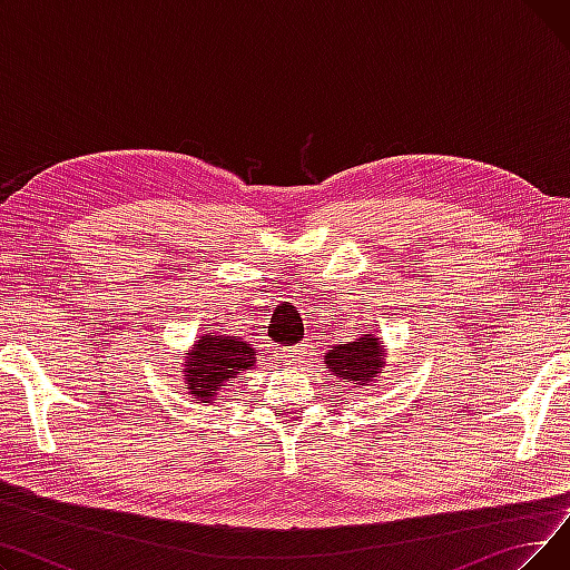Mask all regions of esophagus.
I'll list each match as a JSON object with an SVG mask.
<instances>
[{
  "label": "esophagus",
  "instance_id": "1",
  "mask_svg": "<svg viewBox=\"0 0 570 570\" xmlns=\"http://www.w3.org/2000/svg\"><path fill=\"white\" fill-rule=\"evenodd\" d=\"M307 344H295V346H286L284 348V361L288 363V365H295V363H303V355H305V348Z\"/></svg>",
  "mask_w": 570,
  "mask_h": 570
}]
</instances>
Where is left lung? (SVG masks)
<instances>
[{
  "instance_id": "left-lung-1",
  "label": "left lung",
  "mask_w": 570,
  "mask_h": 570,
  "mask_svg": "<svg viewBox=\"0 0 570 570\" xmlns=\"http://www.w3.org/2000/svg\"><path fill=\"white\" fill-rule=\"evenodd\" d=\"M325 365L335 372V376L355 383V387L367 385L383 367V351L376 337L365 335L355 342L333 346L325 355Z\"/></svg>"
}]
</instances>
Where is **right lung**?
<instances>
[{
  "mask_svg": "<svg viewBox=\"0 0 570 570\" xmlns=\"http://www.w3.org/2000/svg\"><path fill=\"white\" fill-rule=\"evenodd\" d=\"M254 355L256 351L252 344L243 340L205 335L194 344L185 372L191 395L209 404L222 391V385H226V381L254 365Z\"/></svg>",
  "mask_w": 570,
  "mask_h": 570,
  "instance_id": "right-lung-1",
  "label": "right lung"
}]
</instances>
